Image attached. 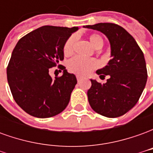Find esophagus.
<instances>
[{
    "label": "esophagus",
    "instance_id": "1",
    "mask_svg": "<svg viewBox=\"0 0 153 153\" xmlns=\"http://www.w3.org/2000/svg\"><path fill=\"white\" fill-rule=\"evenodd\" d=\"M77 80H78V82H81L82 80H83V79L81 78V77L79 76H77Z\"/></svg>",
    "mask_w": 153,
    "mask_h": 153
}]
</instances>
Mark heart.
Listing matches in <instances>:
<instances>
[{
    "mask_svg": "<svg viewBox=\"0 0 153 153\" xmlns=\"http://www.w3.org/2000/svg\"><path fill=\"white\" fill-rule=\"evenodd\" d=\"M88 38H89L91 44L96 49L102 47L104 42H103L102 38L100 35L92 34L90 35ZM75 41H76L75 35H73L68 38V40L65 42V46H64L65 55L68 56L73 52ZM68 65H69V69L74 73L79 74V75H86L88 74H89L94 68L97 66V62L94 60L85 59L80 56H75L69 61Z\"/></svg>",
    "mask_w": 153,
    "mask_h": 153,
    "instance_id": "b5f03b06",
    "label": "heart"
}]
</instances>
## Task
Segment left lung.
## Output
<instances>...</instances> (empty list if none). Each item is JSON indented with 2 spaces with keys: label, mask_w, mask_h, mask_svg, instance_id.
I'll return each mask as SVG.
<instances>
[{
  "label": "left lung",
  "mask_w": 153,
  "mask_h": 153,
  "mask_svg": "<svg viewBox=\"0 0 153 153\" xmlns=\"http://www.w3.org/2000/svg\"><path fill=\"white\" fill-rule=\"evenodd\" d=\"M84 28L102 33L111 46V60L96 73L109 75L106 83L91 79L88 98L93 111L115 118L125 115L138 102L147 83L144 56L136 41L125 28L111 23L87 25Z\"/></svg>",
  "instance_id": "1"
}]
</instances>
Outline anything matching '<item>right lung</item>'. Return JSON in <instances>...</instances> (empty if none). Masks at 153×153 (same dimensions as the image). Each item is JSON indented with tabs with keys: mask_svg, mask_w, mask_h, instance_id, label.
I'll return each mask as SVG.
<instances>
[{
	"mask_svg": "<svg viewBox=\"0 0 153 153\" xmlns=\"http://www.w3.org/2000/svg\"><path fill=\"white\" fill-rule=\"evenodd\" d=\"M79 27L42 26L19 41L7 67V80L14 99L38 118H49L66 108L77 83L74 74L52 79L50 68L64 60V46Z\"/></svg>",
	"mask_w": 153,
	"mask_h": 153,
	"instance_id": "obj_1",
	"label": "right lung"
}]
</instances>
